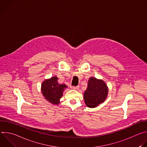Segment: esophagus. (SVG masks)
<instances>
[{
  "mask_svg": "<svg viewBox=\"0 0 147 147\" xmlns=\"http://www.w3.org/2000/svg\"><path fill=\"white\" fill-rule=\"evenodd\" d=\"M70 88H71V89H73V90H78V88H79V87H78V86H71Z\"/></svg>",
  "mask_w": 147,
  "mask_h": 147,
  "instance_id": "obj_1",
  "label": "esophagus"
}]
</instances>
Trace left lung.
<instances>
[{"label":"left lung","instance_id":"obj_1","mask_svg":"<svg viewBox=\"0 0 147 147\" xmlns=\"http://www.w3.org/2000/svg\"><path fill=\"white\" fill-rule=\"evenodd\" d=\"M108 89L106 84L101 80L91 77L88 80V87L84 94L86 105L95 108L107 98Z\"/></svg>","mask_w":147,"mask_h":147}]
</instances>
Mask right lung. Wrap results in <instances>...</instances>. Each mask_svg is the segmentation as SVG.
I'll return each instance as SVG.
<instances>
[{
  "instance_id": "add662e5",
  "label": "right lung",
  "mask_w": 147,
  "mask_h": 147,
  "mask_svg": "<svg viewBox=\"0 0 147 147\" xmlns=\"http://www.w3.org/2000/svg\"><path fill=\"white\" fill-rule=\"evenodd\" d=\"M58 78L53 77L51 79L45 80L41 86V90L45 99L53 104L58 105L60 99L63 96V92L67 86L60 84L57 82Z\"/></svg>"
}]
</instances>
